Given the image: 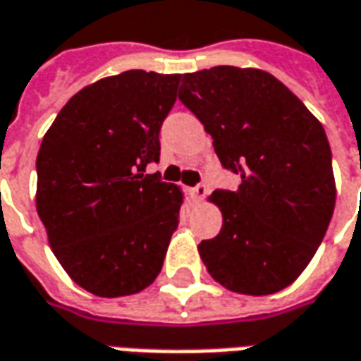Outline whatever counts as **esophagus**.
Masks as SVG:
<instances>
[{"label":"esophagus","instance_id":"34e87169","mask_svg":"<svg viewBox=\"0 0 361 361\" xmlns=\"http://www.w3.org/2000/svg\"><path fill=\"white\" fill-rule=\"evenodd\" d=\"M192 195H195L197 200H204V197L209 195V186L204 185V183H200V185H197L192 188Z\"/></svg>","mask_w":361,"mask_h":361}]
</instances>
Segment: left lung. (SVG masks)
<instances>
[{
  "label": "left lung",
  "mask_w": 361,
  "mask_h": 361,
  "mask_svg": "<svg viewBox=\"0 0 361 361\" xmlns=\"http://www.w3.org/2000/svg\"><path fill=\"white\" fill-rule=\"evenodd\" d=\"M178 99L204 125L236 192L209 197L222 228L198 244L220 286L268 296L310 264L336 207L332 151L318 118L274 75L219 65L183 75Z\"/></svg>",
  "instance_id": "8db88e82"
}]
</instances>
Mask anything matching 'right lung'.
Returning a JSON list of instances; mask_svg holds the SVG:
<instances>
[{"label": "right lung", "mask_w": 361, "mask_h": 361, "mask_svg": "<svg viewBox=\"0 0 361 361\" xmlns=\"http://www.w3.org/2000/svg\"><path fill=\"white\" fill-rule=\"evenodd\" d=\"M180 75L133 69L75 93L37 152L35 207L55 258L101 298L137 294L163 268L185 200L147 175Z\"/></svg>", "instance_id": "add662e5"}]
</instances>
